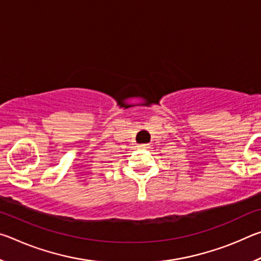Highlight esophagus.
<instances>
[{
  "mask_svg": "<svg viewBox=\"0 0 261 261\" xmlns=\"http://www.w3.org/2000/svg\"><path fill=\"white\" fill-rule=\"evenodd\" d=\"M139 148H148V145H140Z\"/></svg>",
  "mask_w": 261,
  "mask_h": 261,
  "instance_id": "obj_1",
  "label": "esophagus"
}]
</instances>
